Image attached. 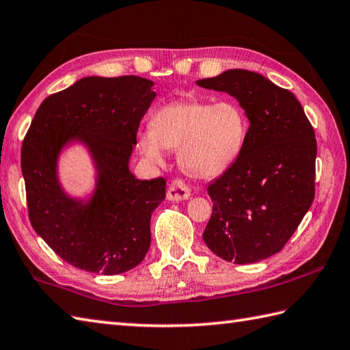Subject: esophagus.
<instances>
[{
  "instance_id": "esophagus-1",
  "label": "esophagus",
  "mask_w": 350,
  "mask_h": 350,
  "mask_svg": "<svg viewBox=\"0 0 350 350\" xmlns=\"http://www.w3.org/2000/svg\"><path fill=\"white\" fill-rule=\"evenodd\" d=\"M190 198V189L187 184H184L181 180H175L169 184L167 187V199L172 202L185 201Z\"/></svg>"
}]
</instances>
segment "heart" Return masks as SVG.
I'll use <instances>...</instances> for the list:
<instances>
[{"mask_svg":"<svg viewBox=\"0 0 350 350\" xmlns=\"http://www.w3.org/2000/svg\"><path fill=\"white\" fill-rule=\"evenodd\" d=\"M249 119L232 98L213 103L185 96L154 111L151 128L137 134V149L152 165H161L166 149H176L178 165L193 178L210 180L230 170L243 154Z\"/></svg>","mask_w":350,"mask_h":350,"instance_id":"1","label":"heart"}]
</instances>
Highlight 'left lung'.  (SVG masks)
Listing matches in <instances>:
<instances>
[{
	"label": "left lung",
	"mask_w": 350,
	"mask_h": 350,
	"mask_svg": "<svg viewBox=\"0 0 350 350\" xmlns=\"http://www.w3.org/2000/svg\"><path fill=\"white\" fill-rule=\"evenodd\" d=\"M196 84L231 95L249 119L243 154L206 187L213 215L204 241L234 265L266 260L287 243L314 199V130L296 96L261 74L230 69Z\"/></svg>",
	"instance_id": "1"
}]
</instances>
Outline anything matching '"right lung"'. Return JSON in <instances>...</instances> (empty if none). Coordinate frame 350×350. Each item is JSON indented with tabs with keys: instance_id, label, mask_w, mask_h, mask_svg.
I'll return each mask as SVG.
<instances>
[{
	"instance_id": "right-lung-1",
	"label": "right lung",
	"mask_w": 350,
	"mask_h": 350,
	"mask_svg": "<svg viewBox=\"0 0 350 350\" xmlns=\"http://www.w3.org/2000/svg\"><path fill=\"white\" fill-rule=\"evenodd\" d=\"M152 85L135 75L84 77L36 111L21 154L28 215L34 231L74 267L124 273L151 245L149 224L166 198V180H139L130 160L140 120L157 96ZM74 146L94 167L92 189L81 197L59 180V157Z\"/></svg>"
}]
</instances>
